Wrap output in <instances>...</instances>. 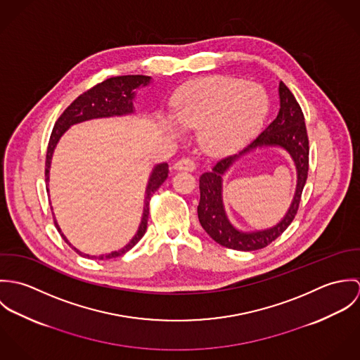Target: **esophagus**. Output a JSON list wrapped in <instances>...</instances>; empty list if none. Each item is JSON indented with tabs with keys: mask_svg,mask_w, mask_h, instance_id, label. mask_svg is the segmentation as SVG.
<instances>
[{
	"mask_svg": "<svg viewBox=\"0 0 360 360\" xmlns=\"http://www.w3.org/2000/svg\"><path fill=\"white\" fill-rule=\"evenodd\" d=\"M176 170H187V172H193L195 169V162L194 159L191 158H187V156H183L181 159H179L174 166H173Z\"/></svg>",
	"mask_w": 360,
	"mask_h": 360,
	"instance_id": "34e87169",
	"label": "esophagus"
}]
</instances>
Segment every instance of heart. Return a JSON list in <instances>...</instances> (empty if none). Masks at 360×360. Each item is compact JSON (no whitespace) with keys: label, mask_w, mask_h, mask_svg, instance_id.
<instances>
[{"label":"heart","mask_w":360,"mask_h":360,"mask_svg":"<svg viewBox=\"0 0 360 360\" xmlns=\"http://www.w3.org/2000/svg\"><path fill=\"white\" fill-rule=\"evenodd\" d=\"M267 110L262 89L233 77H206L188 84L176 105L179 123L202 124L201 141L207 151L223 154L245 143Z\"/></svg>","instance_id":"heart-1"}]
</instances>
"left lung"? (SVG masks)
I'll use <instances>...</instances> for the list:
<instances>
[{
	"mask_svg": "<svg viewBox=\"0 0 360 360\" xmlns=\"http://www.w3.org/2000/svg\"><path fill=\"white\" fill-rule=\"evenodd\" d=\"M278 94L280 110L277 117L240 154L262 145H278L287 149L293 156L299 170V184L295 201L286 217L277 226L257 233H243L231 226L221 202V174L240 154L219 159L210 170L202 173L200 177V223L217 244L230 250L257 251L267 247L287 230L300 209L302 191L308 179V131L300 103H297L295 97L283 82H280Z\"/></svg>",
	"mask_w": 360,
	"mask_h": 360,
	"instance_id": "obj_1",
	"label": "left lung"
}]
</instances>
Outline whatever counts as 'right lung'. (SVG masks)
<instances>
[{"mask_svg": "<svg viewBox=\"0 0 360 360\" xmlns=\"http://www.w3.org/2000/svg\"><path fill=\"white\" fill-rule=\"evenodd\" d=\"M150 76L143 75H129V76H115L110 79H106L101 83L96 84L90 90L84 91L82 96H79L73 103H70L63 113L58 117L55 122V126L52 129L51 137L47 147V155H46V183L49 187V173H50V163H51L52 153L53 148L60 139V136L68 130L69 126L94 119V117H105V116H113V115H126L133 112V98H134V89L139 86H147L150 83ZM169 174V166L167 163H160L155 166L154 172L151 174V179L148 181L147 187V195H146V206L144 213L141 219V224L139 227L137 234L134 238L120 251L110 252L108 255H101L98 259H110V257H122L127 251H130L146 234L147 224H148V216H150V201L154 195L155 191L162 186V183L166 180ZM53 224L60 233V229L53 219ZM62 238L68 243L65 236L60 233ZM69 244V243H68ZM70 245V244H69ZM72 247V245H70ZM73 248V247H72ZM79 255L91 257L90 255L82 254L76 248H73Z\"/></svg>", "mask_w": 360, "mask_h": 360, "instance_id": "obj_1", "label": "right lung"}]
</instances>
